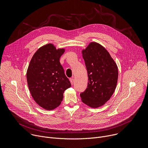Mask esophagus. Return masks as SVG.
<instances>
[{
    "instance_id": "34e87169",
    "label": "esophagus",
    "mask_w": 148,
    "mask_h": 148,
    "mask_svg": "<svg viewBox=\"0 0 148 148\" xmlns=\"http://www.w3.org/2000/svg\"><path fill=\"white\" fill-rule=\"evenodd\" d=\"M70 82L71 84V85H73V84H74V79L73 78H70Z\"/></svg>"
}]
</instances>
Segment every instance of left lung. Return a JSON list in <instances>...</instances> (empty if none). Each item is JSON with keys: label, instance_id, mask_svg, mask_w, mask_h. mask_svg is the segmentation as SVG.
<instances>
[{"label": "left lung", "instance_id": "1", "mask_svg": "<svg viewBox=\"0 0 148 148\" xmlns=\"http://www.w3.org/2000/svg\"><path fill=\"white\" fill-rule=\"evenodd\" d=\"M88 75V86L80 94L83 103L97 108L106 103L116 87L118 70L116 62L102 45L91 42L82 50Z\"/></svg>", "mask_w": 148, "mask_h": 148}]
</instances>
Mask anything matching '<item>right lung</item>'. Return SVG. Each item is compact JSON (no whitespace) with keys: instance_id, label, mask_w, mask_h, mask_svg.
I'll list each match as a JSON object with an SVG mask.
<instances>
[{"instance_id":"1","label":"right lung","mask_w":148,"mask_h":148,"mask_svg":"<svg viewBox=\"0 0 148 148\" xmlns=\"http://www.w3.org/2000/svg\"><path fill=\"white\" fill-rule=\"evenodd\" d=\"M64 48L56 49L51 43L40 47L32 57L27 70L31 95L40 107L53 110L58 107L64 91L71 87L60 64Z\"/></svg>"}]
</instances>
